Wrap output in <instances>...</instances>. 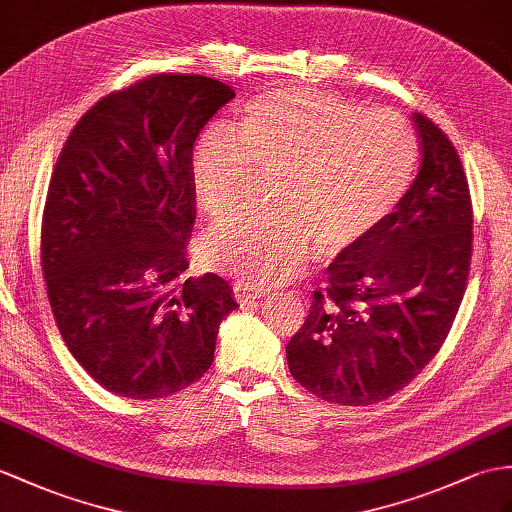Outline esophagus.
<instances>
[{"instance_id":"34e87169","label":"esophagus","mask_w":512,"mask_h":512,"mask_svg":"<svg viewBox=\"0 0 512 512\" xmlns=\"http://www.w3.org/2000/svg\"><path fill=\"white\" fill-rule=\"evenodd\" d=\"M265 295L263 286H254V284H247V282H234V297L239 299V302H254V299H260Z\"/></svg>"}]
</instances>
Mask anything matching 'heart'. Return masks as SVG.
I'll return each mask as SVG.
<instances>
[{"label": "heart", "mask_w": 512, "mask_h": 512, "mask_svg": "<svg viewBox=\"0 0 512 512\" xmlns=\"http://www.w3.org/2000/svg\"><path fill=\"white\" fill-rule=\"evenodd\" d=\"M410 123L389 108L319 91L280 89L247 102L236 123L210 126L191 158L199 208L221 217L239 202L254 167L271 182V213L215 223L199 258L247 284L293 278L313 252H343L389 217L417 169Z\"/></svg>", "instance_id": "obj_1"}]
</instances>
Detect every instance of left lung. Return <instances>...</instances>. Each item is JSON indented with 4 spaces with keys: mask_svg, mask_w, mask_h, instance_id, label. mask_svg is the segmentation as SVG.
Returning <instances> with one entry per match:
<instances>
[{
    "mask_svg": "<svg viewBox=\"0 0 512 512\" xmlns=\"http://www.w3.org/2000/svg\"><path fill=\"white\" fill-rule=\"evenodd\" d=\"M417 178L378 228L336 256L326 289L293 339V378L332 404L367 406L415 380L441 350L463 302L471 197L452 141L413 112Z\"/></svg>",
    "mask_w": 512,
    "mask_h": 512,
    "instance_id": "left-lung-1",
    "label": "left lung"
}]
</instances>
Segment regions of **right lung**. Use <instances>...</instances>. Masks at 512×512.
Masks as SVG:
<instances>
[{"label":"right lung","mask_w":512,"mask_h":512,"mask_svg":"<svg viewBox=\"0 0 512 512\" xmlns=\"http://www.w3.org/2000/svg\"><path fill=\"white\" fill-rule=\"evenodd\" d=\"M232 97L206 76L145 78L99 99L58 156L41 230L49 306L73 358L121 397L202 378L239 306L217 273L184 276L193 147Z\"/></svg>","instance_id":"obj_1"}]
</instances>
